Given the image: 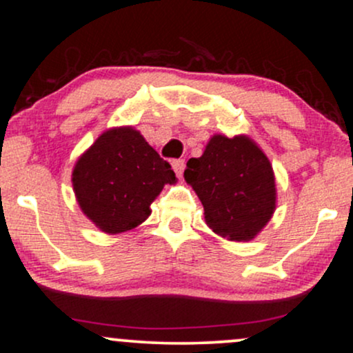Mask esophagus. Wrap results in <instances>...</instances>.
<instances>
[{"mask_svg":"<svg viewBox=\"0 0 353 353\" xmlns=\"http://www.w3.org/2000/svg\"><path fill=\"white\" fill-rule=\"evenodd\" d=\"M184 165H185L184 159H174L172 161V169H174V172L177 174V176H182V171H184Z\"/></svg>","mask_w":353,"mask_h":353,"instance_id":"1","label":"esophagus"}]
</instances>
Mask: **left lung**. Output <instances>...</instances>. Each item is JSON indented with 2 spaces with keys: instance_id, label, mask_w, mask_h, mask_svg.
Here are the masks:
<instances>
[{
  "instance_id": "left-lung-1",
  "label": "left lung",
  "mask_w": 353,
  "mask_h": 353,
  "mask_svg": "<svg viewBox=\"0 0 353 353\" xmlns=\"http://www.w3.org/2000/svg\"><path fill=\"white\" fill-rule=\"evenodd\" d=\"M184 177L204 205L209 228L229 241H250L272 217V165L249 137L214 136L201 157L188 161Z\"/></svg>"
}]
</instances>
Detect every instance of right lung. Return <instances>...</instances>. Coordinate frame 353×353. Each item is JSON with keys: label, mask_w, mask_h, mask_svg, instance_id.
<instances>
[{"label": "right lung", "mask_w": 353, "mask_h": 353, "mask_svg": "<svg viewBox=\"0 0 353 353\" xmlns=\"http://www.w3.org/2000/svg\"><path fill=\"white\" fill-rule=\"evenodd\" d=\"M176 182L164 161L132 128L101 134L76 163L72 185L83 212L108 234L134 229L151 214V202Z\"/></svg>", "instance_id": "right-lung-1"}]
</instances>
